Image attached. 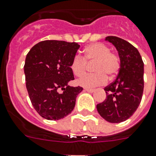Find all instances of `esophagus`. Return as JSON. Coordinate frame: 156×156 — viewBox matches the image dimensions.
<instances>
[{"instance_id": "1", "label": "esophagus", "mask_w": 156, "mask_h": 156, "mask_svg": "<svg viewBox=\"0 0 156 156\" xmlns=\"http://www.w3.org/2000/svg\"><path fill=\"white\" fill-rule=\"evenodd\" d=\"M85 90L87 91V92H90V93H93L94 91L95 90H94V89H89V88H86V89H85Z\"/></svg>"}]
</instances>
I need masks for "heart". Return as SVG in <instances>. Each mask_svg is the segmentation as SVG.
<instances>
[{"label":"heart","instance_id":"b5f03b06","mask_svg":"<svg viewBox=\"0 0 156 156\" xmlns=\"http://www.w3.org/2000/svg\"><path fill=\"white\" fill-rule=\"evenodd\" d=\"M83 58L76 55L70 62V69L76 77H82L86 73L87 63H93L92 70L95 73L85 75L78 80L82 87L91 88L103 85L107 78L111 80L119 74L121 61L119 54L111 51L108 45L103 43H92L83 50Z\"/></svg>","mask_w":156,"mask_h":156}]
</instances>
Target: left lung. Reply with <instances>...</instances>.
I'll return each mask as SVG.
<instances>
[{
    "instance_id": "left-lung-1",
    "label": "left lung",
    "mask_w": 156,
    "mask_h": 156,
    "mask_svg": "<svg viewBox=\"0 0 156 156\" xmlns=\"http://www.w3.org/2000/svg\"><path fill=\"white\" fill-rule=\"evenodd\" d=\"M106 41L115 46L121 61L119 74L104 88L107 98L97 105L98 112L107 122L118 123L132 116L140 104L144 92V62L131 43L115 36Z\"/></svg>"
}]
</instances>
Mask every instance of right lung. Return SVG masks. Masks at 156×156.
I'll use <instances>...</instances> for the list:
<instances>
[{
    "label": "right lung",
    "instance_id": "obj_1",
    "mask_svg": "<svg viewBox=\"0 0 156 156\" xmlns=\"http://www.w3.org/2000/svg\"><path fill=\"white\" fill-rule=\"evenodd\" d=\"M79 47L76 42L46 40L33 46L26 55L28 94L34 109L45 119H63L75 107L77 95L83 89L68 82L74 79L70 62Z\"/></svg>",
    "mask_w": 156,
    "mask_h": 156
}]
</instances>
